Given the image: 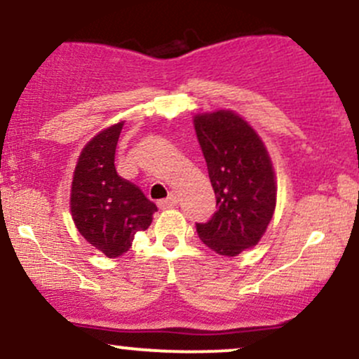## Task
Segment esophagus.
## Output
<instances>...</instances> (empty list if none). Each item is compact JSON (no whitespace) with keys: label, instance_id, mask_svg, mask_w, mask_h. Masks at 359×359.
<instances>
[{"label":"esophagus","instance_id":"obj_1","mask_svg":"<svg viewBox=\"0 0 359 359\" xmlns=\"http://www.w3.org/2000/svg\"><path fill=\"white\" fill-rule=\"evenodd\" d=\"M177 203H179V199H177V196L170 194L167 199H161L160 203H158V206L161 208V210H170V208L177 206Z\"/></svg>","mask_w":359,"mask_h":359}]
</instances>
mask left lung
<instances>
[{
  "label": "left lung",
  "instance_id": "8db88e82",
  "mask_svg": "<svg viewBox=\"0 0 359 359\" xmlns=\"http://www.w3.org/2000/svg\"><path fill=\"white\" fill-rule=\"evenodd\" d=\"M194 128L218 206L196 230L216 254L233 257L254 247L273 218V163L254 129L230 110L196 116Z\"/></svg>",
  "mask_w": 359,
  "mask_h": 359
}]
</instances>
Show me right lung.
Masks as SVG:
<instances>
[{"mask_svg": "<svg viewBox=\"0 0 359 359\" xmlns=\"http://www.w3.org/2000/svg\"><path fill=\"white\" fill-rule=\"evenodd\" d=\"M122 124L112 126L81 151L71 186V215L88 243L110 259L126 254L137 231L151 223L155 204L117 175L114 158Z\"/></svg>", "mask_w": 359, "mask_h": 359, "instance_id": "right-lung-1", "label": "right lung"}]
</instances>
